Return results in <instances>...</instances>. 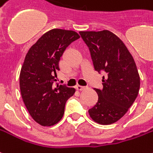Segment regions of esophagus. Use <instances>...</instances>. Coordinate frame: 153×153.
<instances>
[{"label": "esophagus", "instance_id": "1", "mask_svg": "<svg viewBox=\"0 0 153 153\" xmlns=\"http://www.w3.org/2000/svg\"><path fill=\"white\" fill-rule=\"evenodd\" d=\"M85 88V87H84V86H81V85H77L76 86V89L77 90H79V91H81V90H83V89H84Z\"/></svg>", "mask_w": 153, "mask_h": 153}]
</instances>
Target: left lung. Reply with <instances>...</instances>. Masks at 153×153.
<instances>
[{"instance_id": "obj_1", "label": "left lung", "mask_w": 153, "mask_h": 153, "mask_svg": "<svg viewBox=\"0 0 153 153\" xmlns=\"http://www.w3.org/2000/svg\"><path fill=\"white\" fill-rule=\"evenodd\" d=\"M87 45L95 70H104L102 88H94L98 102L88 110L92 119L102 125L118 121L138 94L140 76L135 61L124 43L113 32L80 31Z\"/></svg>"}]
</instances>
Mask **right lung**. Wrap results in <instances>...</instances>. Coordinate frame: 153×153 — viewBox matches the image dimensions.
<instances>
[{
    "label": "right lung",
    "instance_id": "1",
    "mask_svg": "<svg viewBox=\"0 0 153 153\" xmlns=\"http://www.w3.org/2000/svg\"><path fill=\"white\" fill-rule=\"evenodd\" d=\"M74 30L53 29L45 33L25 55L20 73L21 97L29 114L41 126H53L61 120L67 99L75 88L53 83L59 70L65 49L79 38Z\"/></svg>",
    "mask_w": 153,
    "mask_h": 153
}]
</instances>
